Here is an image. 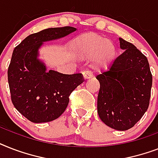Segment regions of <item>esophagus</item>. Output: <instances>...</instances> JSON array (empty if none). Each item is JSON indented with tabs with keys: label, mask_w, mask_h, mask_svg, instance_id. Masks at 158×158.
I'll return each mask as SVG.
<instances>
[{
	"label": "esophagus",
	"mask_w": 158,
	"mask_h": 158,
	"mask_svg": "<svg viewBox=\"0 0 158 158\" xmlns=\"http://www.w3.org/2000/svg\"><path fill=\"white\" fill-rule=\"evenodd\" d=\"M83 76H84V79H89L93 77V74L89 71H84L83 72Z\"/></svg>",
	"instance_id": "esophagus-1"
}]
</instances>
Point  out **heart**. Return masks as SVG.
Instances as JSON below:
<instances>
[{"label":"heart","instance_id":"b5f03b06","mask_svg":"<svg viewBox=\"0 0 158 158\" xmlns=\"http://www.w3.org/2000/svg\"><path fill=\"white\" fill-rule=\"evenodd\" d=\"M74 50L80 59L94 57V63L99 67L110 64L116 54V48L112 41L93 33L80 37L74 44Z\"/></svg>","mask_w":158,"mask_h":158}]
</instances>
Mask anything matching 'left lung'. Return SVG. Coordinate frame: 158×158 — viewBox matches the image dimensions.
Instances as JSON below:
<instances>
[{
	"label": "left lung",
	"instance_id": "1",
	"mask_svg": "<svg viewBox=\"0 0 158 158\" xmlns=\"http://www.w3.org/2000/svg\"><path fill=\"white\" fill-rule=\"evenodd\" d=\"M119 41L124 52L96 77L100 83L98 113L107 126L124 131L148 110L152 76L147 57L132 43L121 38Z\"/></svg>",
	"mask_w": 158,
	"mask_h": 158
}]
</instances>
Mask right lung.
<instances>
[{"mask_svg": "<svg viewBox=\"0 0 158 158\" xmlns=\"http://www.w3.org/2000/svg\"><path fill=\"white\" fill-rule=\"evenodd\" d=\"M76 31L69 26L33 33L14 49L8 68L11 101L19 112L33 123L49 122L60 116L72 92L84 81L82 74H64L50 69L38 58L43 43Z\"/></svg>", "mask_w": 158, "mask_h": 158, "instance_id": "right-lung-1", "label": "right lung"}]
</instances>
